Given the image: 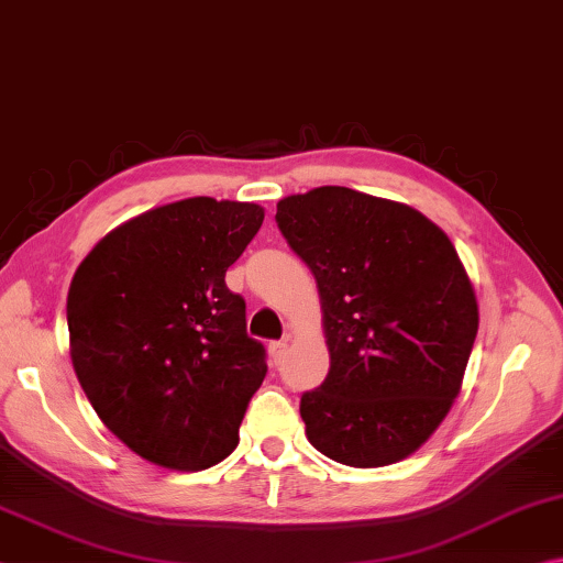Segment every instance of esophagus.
Here are the masks:
<instances>
[{
    "label": "esophagus",
    "mask_w": 563,
    "mask_h": 563,
    "mask_svg": "<svg viewBox=\"0 0 563 563\" xmlns=\"http://www.w3.org/2000/svg\"><path fill=\"white\" fill-rule=\"evenodd\" d=\"M269 353H272L274 363H282V358L287 356V341H272L269 343Z\"/></svg>",
    "instance_id": "1"
}]
</instances>
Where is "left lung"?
<instances>
[{
  "label": "left lung",
  "instance_id": "8db88e82",
  "mask_svg": "<svg viewBox=\"0 0 563 563\" xmlns=\"http://www.w3.org/2000/svg\"><path fill=\"white\" fill-rule=\"evenodd\" d=\"M319 287L331 368L301 396L307 438L349 467L406 460L455 402L479 309L450 236L386 197L323 185L276 202Z\"/></svg>",
  "mask_w": 563,
  "mask_h": 563
}]
</instances>
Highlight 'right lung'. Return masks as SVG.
<instances>
[{
	"instance_id": "right-lung-1",
	"label": "right lung",
	"mask_w": 563,
	"mask_h": 563,
	"mask_svg": "<svg viewBox=\"0 0 563 563\" xmlns=\"http://www.w3.org/2000/svg\"><path fill=\"white\" fill-rule=\"evenodd\" d=\"M264 222L254 202L187 197L118 224L68 287V351L88 402L135 455L197 472L240 442L266 376L224 274Z\"/></svg>"
}]
</instances>
